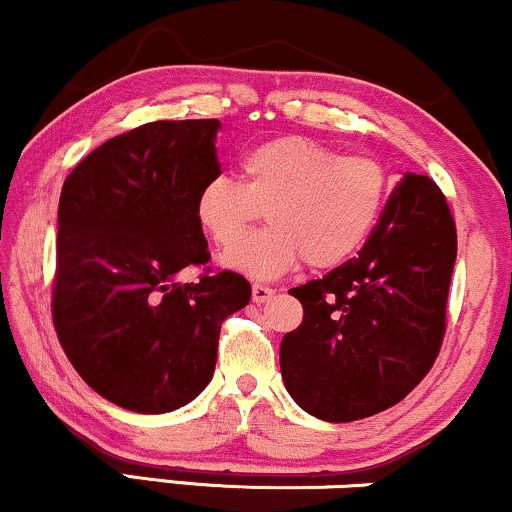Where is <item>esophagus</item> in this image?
Returning <instances> with one entry per match:
<instances>
[{
    "mask_svg": "<svg viewBox=\"0 0 512 512\" xmlns=\"http://www.w3.org/2000/svg\"><path fill=\"white\" fill-rule=\"evenodd\" d=\"M251 296H254L256 304H266V301H270L275 296V289H270L266 285H254V289H251Z\"/></svg>",
    "mask_w": 512,
    "mask_h": 512,
    "instance_id": "1",
    "label": "esophagus"
}]
</instances>
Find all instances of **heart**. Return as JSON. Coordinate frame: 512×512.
Here are the masks:
<instances>
[{
    "mask_svg": "<svg viewBox=\"0 0 512 512\" xmlns=\"http://www.w3.org/2000/svg\"><path fill=\"white\" fill-rule=\"evenodd\" d=\"M242 180L216 178L197 197V218L220 249L241 238L263 210L268 231L225 256L232 268L256 277L332 270L370 237L389 192V175L370 156L287 135L258 144L242 159Z\"/></svg>",
    "mask_w": 512,
    "mask_h": 512,
    "instance_id": "heart-1",
    "label": "heart"
}]
</instances>
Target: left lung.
<instances>
[{
	"mask_svg": "<svg viewBox=\"0 0 512 512\" xmlns=\"http://www.w3.org/2000/svg\"><path fill=\"white\" fill-rule=\"evenodd\" d=\"M456 220L427 175L406 173L356 258L289 289L304 323L280 346L306 413L353 422L396 406L437 361L456 266Z\"/></svg>",
	"mask_w": 512,
	"mask_h": 512,
	"instance_id": "obj_1",
	"label": "left lung"
}]
</instances>
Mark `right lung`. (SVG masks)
<instances>
[{"label": "right lung", "instance_id": "1", "mask_svg": "<svg viewBox=\"0 0 512 512\" xmlns=\"http://www.w3.org/2000/svg\"><path fill=\"white\" fill-rule=\"evenodd\" d=\"M218 118L111 137L61 187L52 320L90 387L135 413H168L211 382L220 325L251 285L211 270L197 197L220 175ZM185 267H204L180 283Z\"/></svg>", "mask_w": 512, "mask_h": 512}]
</instances>
